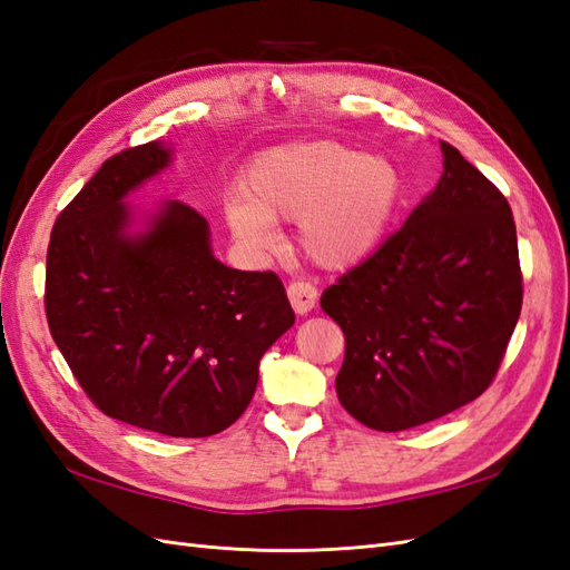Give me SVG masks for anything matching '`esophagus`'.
I'll use <instances>...</instances> for the list:
<instances>
[{
	"label": "esophagus",
	"mask_w": 570,
	"mask_h": 570,
	"mask_svg": "<svg viewBox=\"0 0 570 570\" xmlns=\"http://www.w3.org/2000/svg\"><path fill=\"white\" fill-rule=\"evenodd\" d=\"M287 297H289V304H293V309L299 316H304V314H309L314 309L318 293H316V287L312 283L295 281V283L287 285Z\"/></svg>",
	"instance_id": "obj_1"
}]
</instances>
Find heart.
<instances>
[{"label": "heart", "instance_id": "1", "mask_svg": "<svg viewBox=\"0 0 570 570\" xmlns=\"http://www.w3.org/2000/svg\"><path fill=\"white\" fill-rule=\"evenodd\" d=\"M227 225L254 254L277 244L275 219L299 222V244L324 268H348L377 248L406 196L404 174L384 155L316 140L273 147L248 166Z\"/></svg>", "mask_w": 570, "mask_h": 570}]
</instances>
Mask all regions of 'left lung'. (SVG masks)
I'll use <instances>...</instances> for the list:
<instances>
[{"instance_id": "left-lung-1", "label": "left lung", "mask_w": 570, "mask_h": 570, "mask_svg": "<svg viewBox=\"0 0 570 570\" xmlns=\"http://www.w3.org/2000/svg\"><path fill=\"white\" fill-rule=\"evenodd\" d=\"M435 190L377 252L324 289L343 328V409L382 433L442 419L493 382L522 309L505 196L460 149Z\"/></svg>"}]
</instances>
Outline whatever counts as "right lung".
<instances>
[{"label": "right lung", "mask_w": 570, "mask_h": 570, "mask_svg": "<svg viewBox=\"0 0 570 570\" xmlns=\"http://www.w3.org/2000/svg\"><path fill=\"white\" fill-rule=\"evenodd\" d=\"M171 164L147 142L101 164L55 219L46 316L69 370L106 415L171 438H207L246 411L263 353L295 324L275 273L213 256L207 219L161 203L132 232L135 188Z\"/></svg>", "instance_id": "right-lung-1"}]
</instances>
